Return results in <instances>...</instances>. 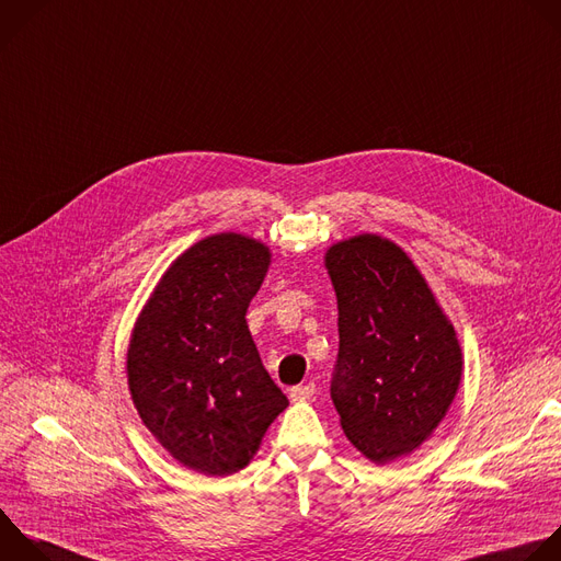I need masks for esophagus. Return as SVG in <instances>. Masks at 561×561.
<instances>
[{
	"mask_svg": "<svg viewBox=\"0 0 561 561\" xmlns=\"http://www.w3.org/2000/svg\"><path fill=\"white\" fill-rule=\"evenodd\" d=\"M314 394V383H304V386H295L290 388V399L293 401H308Z\"/></svg>",
	"mask_w": 561,
	"mask_h": 561,
	"instance_id": "obj_1",
	"label": "esophagus"
}]
</instances>
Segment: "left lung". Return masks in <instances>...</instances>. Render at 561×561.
Here are the masks:
<instances>
[{"instance_id":"obj_1","label":"left lung","mask_w":561,"mask_h":561,"mask_svg":"<svg viewBox=\"0 0 561 561\" xmlns=\"http://www.w3.org/2000/svg\"><path fill=\"white\" fill-rule=\"evenodd\" d=\"M339 354L330 397L347 440L386 465L421 447L462 379L456 330L408 253L363 233L325 253Z\"/></svg>"}]
</instances>
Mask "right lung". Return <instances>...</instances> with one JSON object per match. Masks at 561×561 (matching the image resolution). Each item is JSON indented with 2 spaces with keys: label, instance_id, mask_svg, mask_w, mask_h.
<instances>
[{
  "label": "right lung",
  "instance_id": "right-lung-1",
  "mask_svg": "<svg viewBox=\"0 0 561 561\" xmlns=\"http://www.w3.org/2000/svg\"><path fill=\"white\" fill-rule=\"evenodd\" d=\"M268 264L253 238L209 236L164 271L131 330L127 386L140 421L205 476L244 469L288 405L247 323Z\"/></svg>",
  "mask_w": 561,
  "mask_h": 561
}]
</instances>
